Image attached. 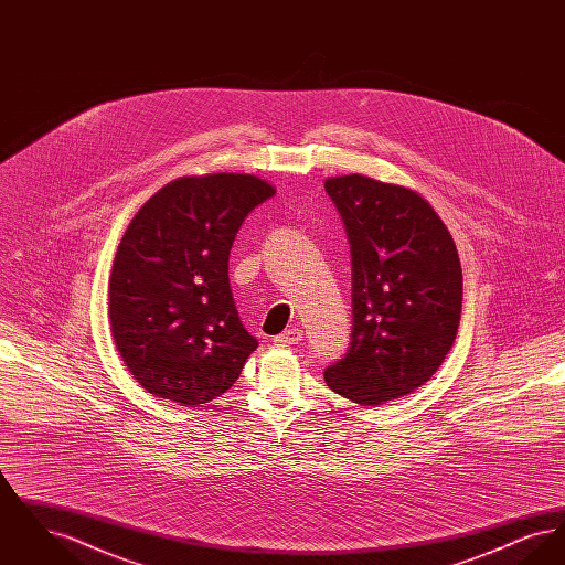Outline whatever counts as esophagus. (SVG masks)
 <instances>
[{
    "label": "esophagus",
    "mask_w": 565,
    "mask_h": 565,
    "mask_svg": "<svg viewBox=\"0 0 565 565\" xmlns=\"http://www.w3.org/2000/svg\"><path fill=\"white\" fill-rule=\"evenodd\" d=\"M302 341V330L300 328H288V330H284L281 334H277L275 339H273V343L275 345H298Z\"/></svg>",
    "instance_id": "esophagus-1"
}]
</instances>
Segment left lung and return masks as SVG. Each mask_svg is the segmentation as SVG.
I'll use <instances>...</instances> for the list:
<instances>
[{
  "label": "left lung",
  "mask_w": 565,
  "mask_h": 565,
  "mask_svg": "<svg viewBox=\"0 0 565 565\" xmlns=\"http://www.w3.org/2000/svg\"><path fill=\"white\" fill-rule=\"evenodd\" d=\"M351 252V341L323 379L376 406L422 387L456 341L461 267L456 243L415 190L351 173L328 178Z\"/></svg>",
  "instance_id": "left-lung-1"
}]
</instances>
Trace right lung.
<instances>
[{"label": "right lung", "mask_w": 565, "mask_h": 565, "mask_svg": "<svg viewBox=\"0 0 565 565\" xmlns=\"http://www.w3.org/2000/svg\"><path fill=\"white\" fill-rule=\"evenodd\" d=\"M275 194L247 173L178 178L125 231L109 277L111 337L137 383L182 406L214 401L242 375L256 337L228 284L247 214Z\"/></svg>", "instance_id": "add662e5"}]
</instances>
